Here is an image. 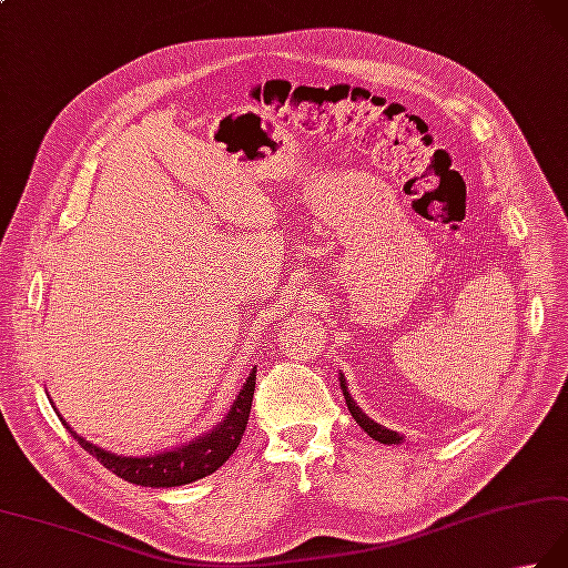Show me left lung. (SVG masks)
Returning a JSON list of instances; mask_svg holds the SVG:
<instances>
[{"label":"left lung","mask_w":568,"mask_h":568,"mask_svg":"<svg viewBox=\"0 0 568 568\" xmlns=\"http://www.w3.org/2000/svg\"><path fill=\"white\" fill-rule=\"evenodd\" d=\"M339 386H342V394H344V398H347V408H349L352 418L357 420V424L366 430V436L374 438V440H379V443H384V446H388V443H394V446H398V443L404 440L402 436H398L396 430L386 428V426H379V424H376V420H372L369 416H366L364 410H362L357 404H354V398H352V396H349V392H347V379H344V374H339Z\"/></svg>","instance_id":"obj_1"}]
</instances>
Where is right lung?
<instances>
[{
	"instance_id": "right-lung-1",
	"label": "right lung",
	"mask_w": 568,
	"mask_h": 568,
	"mask_svg": "<svg viewBox=\"0 0 568 568\" xmlns=\"http://www.w3.org/2000/svg\"><path fill=\"white\" fill-rule=\"evenodd\" d=\"M253 392H255V366L248 374L246 384H243V388L239 392L236 402H233L226 418L221 420L214 430H209L206 436L189 440L186 446L154 453V455H142V458H135V455H118L100 448L95 443L78 436V433L65 424L63 418L61 420L63 426L71 430V436L81 443L83 450L91 453L93 458H98L110 473H115L118 477H122V480H128L132 485H142V487H180L216 473L221 465L231 458L233 450L239 448L251 416Z\"/></svg>"
}]
</instances>
